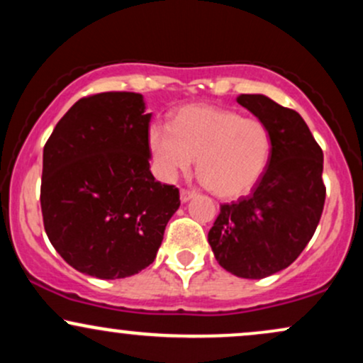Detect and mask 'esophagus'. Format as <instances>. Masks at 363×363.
Instances as JSON below:
<instances>
[{
    "label": "esophagus",
    "mask_w": 363,
    "mask_h": 363,
    "mask_svg": "<svg viewBox=\"0 0 363 363\" xmlns=\"http://www.w3.org/2000/svg\"><path fill=\"white\" fill-rule=\"evenodd\" d=\"M194 196H196L194 191H189V189H181V201H182V203L189 201V199H191V198H194Z\"/></svg>",
    "instance_id": "esophagus-1"
}]
</instances>
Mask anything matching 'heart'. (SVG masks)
Returning a JSON list of instances; mask_svg holds the SVG:
<instances>
[{
	"label": "heart",
	"mask_w": 363,
	"mask_h": 363,
	"mask_svg": "<svg viewBox=\"0 0 363 363\" xmlns=\"http://www.w3.org/2000/svg\"><path fill=\"white\" fill-rule=\"evenodd\" d=\"M148 147L162 177L174 179L193 167L220 198H239L256 187L273 153L272 129L264 121L244 118L223 107H181L170 126L152 124Z\"/></svg>",
	"instance_id": "heart-1"
}]
</instances>
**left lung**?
<instances>
[{"label":"left lung","instance_id":"1","mask_svg":"<svg viewBox=\"0 0 363 363\" xmlns=\"http://www.w3.org/2000/svg\"><path fill=\"white\" fill-rule=\"evenodd\" d=\"M237 102L272 129L273 153L252 193L220 205L208 232L218 264L240 278L259 280L301 256L323 215V150L298 112L264 95Z\"/></svg>","mask_w":363,"mask_h":363}]
</instances>
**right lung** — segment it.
I'll return each instance as SVG.
<instances>
[{"label": "right lung", "mask_w": 363, "mask_h": 363, "mask_svg": "<svg viewBox=\"0 0 363 363\" xmlns=\"http://www.w3.org/2000/svg\"><path fill=\"white\" fill-rule=\"evenodd\" d=\"M141 94L104 91L78 101L44 145L40 208L45 234L78 272L114 280L155 259L181 199L150 172Z\"/></svg>", "instance_id": "add662e5"}]
</instances>
